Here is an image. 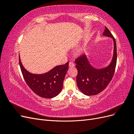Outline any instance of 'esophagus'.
<instances>
[{
  "instance_id": "obj_1",
  "label": "esophagus",
  "mask_w": 134,
  "mask_h": 134,
  "mask_svg": "<svg viewBox=\"0 0 134 134\" xmlns=\"http://www.w3.org/2000/svg\"><path fill=\"white\" fill-rule=\"evenodd\" d=\"M69 66L70 68H73L75 66V64L72 62H70L69 64Z\"/></svg>"
}]
</instances>
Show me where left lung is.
<instances>
[{
    "label": "left lung",
    "instance_id": "1",
    "mask_svg": "<svg viewBox=\"0 0 134 134\" xmlns=\"http://www.w3.org/2000/svg\"><path fill=\"white\" fill-rule=\"evenodd\" d=\"M103 35L112 38L114 44L112 59L107 67L101 69L93 67L86 55L80 56L75 61L78 70L77 86L79 90L87 96L96 95L103 91L111 82L115 73L117 62L115 39L106 27H105Z\"/></svg>",
    "mask_w": 134,
    "mask_h": 134
}]
</instances>
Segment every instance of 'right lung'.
<instances>
[{"label":"right lung","instance_id":"add662e5","mask_svg":"<svg viewBox=\"0 0 134 134\" xmlns=\"http://www.w3.org/2000/svg\"><path fill=\"white\" fill-rule=\"evenodd\" d=\"M19 62L23 78L35 94L42 98H51L62 91L63 82L69 69V63L52 68L46 73L32 74L24 68L19 55Z\"/></svg>","mask_w":134,"mask_h":134}]
</instances>
